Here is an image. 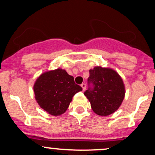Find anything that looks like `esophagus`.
<instances>
[{
    "label": "esophagus",
    "instance_id": "1",
    "mask_svg": "<svg viewBox=\"0 0 155 155\" xmlns=\"http://www.w3.org/2000/svg\"><path fill=\"white\" fill-rule=\"evenodd\" d=\"M81 87H82L83 91H85V90H86V84H85L84 83L81 84Z\"/></svg>",
    "mask_w": 155,
    "mask_h": 155
}]
</instances>
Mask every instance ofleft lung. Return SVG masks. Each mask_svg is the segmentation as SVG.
I'll return each instance as SVG.
<instances>
[{"mask_svg":"<svg viewBox=\"0 0 155 155\" xmlns=\"http://www.w3.org/2000/svg\"><path fill=\"white\" fill-rule=\"evenodd\" d=\"M89 82L93 89L86 90L84 95L90 101L96 114L106 117L120 108L125 95V87L122 77L110 68L95 66L90 69Z\"/></svg>","mask_w":155,"mask_h":155,"instance_id":"8db88e82","label":"left lung"}]
</instances>
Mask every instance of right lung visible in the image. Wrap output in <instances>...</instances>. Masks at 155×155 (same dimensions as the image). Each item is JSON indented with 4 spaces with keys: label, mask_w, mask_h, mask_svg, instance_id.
<instances>
[{
    "label": "right lung",
    "mask_w": 155,
    "mask_h": 155,
    "mask_svg": "<svg viewBox=\"0 0 155 155\" xmlns=\"http://www.w3.org/2000/svg\"><path fill=\"white\" fill-rule=\"evenodd\" d=\"M35 99L40 107L52 116L66 111L73 97L82 88L76 84L74 77L62 68L41 74L33 85Z\"/></svg>",
    "instance_id": "right-lung-1"
}]
</instances>
